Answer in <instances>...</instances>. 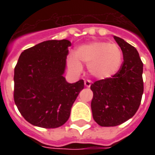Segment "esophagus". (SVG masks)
<instances>
[{
    "label": "esophagus",
    "instance_id": "1",
    "mask_svg": "<svg viewBox=\"0 0 155 155\" xmlns=\"http://www.w3.org/2000/svg\"><path fill=\"white\" fill-rule=\"evenodd\" d=\"M91 84H92V82H91L90 80H85V81H84L85 87H91Z\"/></svg>",
    "mask_w": 155,
    "mask_h": 155
}]
</instances>
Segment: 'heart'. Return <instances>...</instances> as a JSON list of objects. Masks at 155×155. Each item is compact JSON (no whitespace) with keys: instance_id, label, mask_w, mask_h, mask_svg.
<instances>
[{"instance_id":"1","label":"heart","mask_w":155,"mask_h":155,"mask_svg":"<svg viewBox=\"0 0 155 155\" xmlns=\"http://www.w3.org/2000/svg\"><path fill=\"white\" fill-rule=\"evenodd\" d=\"M75 55L68 57V67L73 72L82 71L81 63L87 65V71L92 77L104 80L113 77L120 70L122 63V51L117 44L107 42H92L81 45Z\"/></svg>"}]
</instances>
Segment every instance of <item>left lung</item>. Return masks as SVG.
<instances>
[{"label":"left lung","mask_w":155,"mask_h":155,"mask_svg":"<svg viewBox=\"0 0 155 155\" xmlns=\"http://www.w3.org/2000/svg\"><path fill=\"white\" fill-rule=\"evenodd\" d=\"M123 53L120 70L112 78L91 85L92 117L101 126H116L134 117L143 94V63L135 47L113 36Z\"/></svg>","instance_id":"8db88e82"}]
</instances>
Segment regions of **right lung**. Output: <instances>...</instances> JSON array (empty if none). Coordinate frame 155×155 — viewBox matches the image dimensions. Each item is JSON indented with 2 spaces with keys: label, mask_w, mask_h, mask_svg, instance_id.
Here are the masks:
<instances>
[{
  "label": "right lung",
  "mask_w": 155,
  "mask_h": 155,
  "mask_svg": "<svg viewBox=\"0 0 155 155\" xmlns=\"http://www.w3.org/2000/svg\"><path fill=\"white\" fill-rule=\"evenodd\" d=\"M69 40H48L21 54L14 68V102L30 124L53 129L63 125L84 89V80L67 82Z\"/></svg>",
  "instance_id": "right-lung-1"
}]
</instances>
